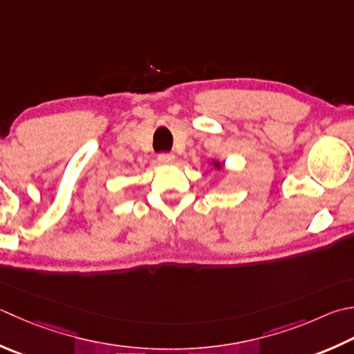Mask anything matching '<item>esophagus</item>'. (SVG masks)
Here are the masks:
<instances>
[{
  "instance_id": "obj_1",
  "label": "esophagus",
  "mask_w": 354,
  "mask_h": 354,
  "mask_svg": "<svg viewBox=\"0 0 354 354\" xmlns=\"http://www.w3.org/2000/svg\"><path fill=\"white\" fill-rule=\"evenodd\" d=\"M158 161L161 164H165V165L173 164V162H175V155H173V153H159Z\"/></svg>"
}]
</instances>
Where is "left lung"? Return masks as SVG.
I'll return each instance as SVG.
<instances>
[{"instance_id": "obj_1", "label": "left lung", "mask_w": 354, "mask_h": 354, "mask_svg": "<svg viewBox=\"0 0 354 354\" xmlns=\"http://www.w3.org/2000/svg\"><path fill=\"white\" fill-rule=\"evenodd\" d=\"M213 165H214V169H218V170L223 169V164L218 162V161H213Z\"/></svg>"}]
</instances>
